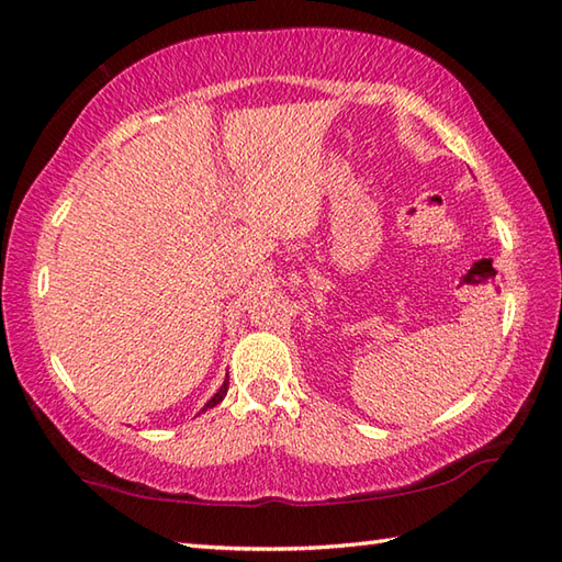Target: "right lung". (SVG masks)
<instances>
[{"mask_svg": "<svg viewBox=\"0 0 562 562\" xmlns=\"http://www.w3.org/2000/svg\"><path fill=\"white\" fill-rule=\"evenodd\" d=\"M226 391H229V376H226L224 379V384H222V389L217 391V393H214V396L207 401V405H205V408H202V411H207V408H212V405H217L224 396H226Z\"/></svg>", "mask_w": 562, "mask_h": 562, "instance_id": "add662e5", "label": "right lung"}]
</instances>
